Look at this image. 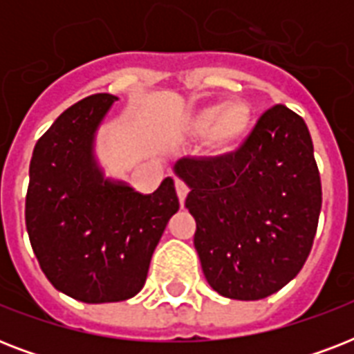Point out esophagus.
Returning a JSON list of instances; mask_svg holds the SVG:
<instances>
[{"mask_svg":"<svg viewBox=\"0 0 354 354\" xmlns=\"http://www.w3.org/2000/svg\"><path fill=\"white\" fill-rule=\"evenodd\" d=\"M176 193H178V198H180V204H185V198H187L189 194V185L182 180H176Z\"/></svg>","mask_w":354,"mask_h":354,"instance_id":"34e87169","label":"esophagus"}]
</instances>
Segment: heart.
Wrapping results in <instances>:
<instances>
[{"label": "heart", "mask_w": 354, "mask_h": 354, "mask_svg": "<svg viewBox=\"0 0 354 354\" xmlns=\"http://www.w3.org/2000/svg\"><path fill=\"white\" fill-rule=\"evenodd\" d=\"M246 121V113L239 104H215L204 108L194 119V128L200 132L211 130L221 124V138L232 139L241 132Z\"/></svg>", "instance_id": "obj_1"}]
</instances>
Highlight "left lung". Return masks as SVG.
Segmentation results:
<instances>
[{"mask_svg":"<svg viewBox=\"0 0 354 354\" xmlns=\"http://www.w3.org/2000/svg\"><path fill=\"white\" fill-rule=\"evenodd\" d=\"M174 171L191 187L185 207L213 290L255 301L299 274L318 227L322 182L297 113L270 108L235 152L182 158Z\"/></svg>","mask_w":354,"mask_h":354,"instance_id":"obj_1","label":"left lung"}]
</instances>
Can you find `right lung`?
I'll list each match as a JSON object with an SVG mask.
<instances>
[{
  "mask_svg": "<svg viewBox=\"0 0 354 354\" xmlns=\"http://www.w3.org/2000/svg\"><path fill=\"white\" fill-rule=\"evenodd\" d=\"M118 97H86L36 143L25 224L41 272L57 290L84 303L130 299L143 288L167 222L178 209L174 180L141 194L104 176L95 136Z\"/></svg>",
  "mask_w": 354,
  "mask_h": 354,
  "instance_id": "1",
  "label": "right lung"
}]
</instances>
